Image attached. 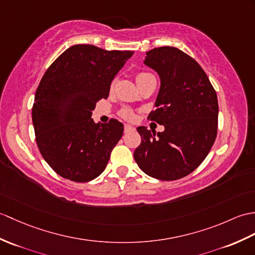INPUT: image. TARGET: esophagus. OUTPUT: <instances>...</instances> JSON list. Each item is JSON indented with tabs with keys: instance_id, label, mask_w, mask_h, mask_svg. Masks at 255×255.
<instances>
[{
	"instance_id": "obj_1",
	"label": "esophagus",
	"mask_w": 255,
	"mask_h": 255,
	"mask_svg": "<svg viewBox=\"0 0 255 255\" xmlns=\"http://www.w3.org/2000/svg\"><path fill=\"white\" fill-rule=\"evenodd\" d=\"M133 130H134V127L130 126V125H125V127H124V131H125V133L130 132V131H133Z\"/></svg>"
}]
</instances>
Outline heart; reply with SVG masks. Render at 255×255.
Listing matches in <instances>:
<instances>
[{"instance_id": "1", "label": "heart", "mask_w": 255, "mask_h": 255, "mask_svg": "<svg viewBox=\"0 0 255 255\" xmlns=\"http://www.w3.org/2000/svg\"><path fill=\"white\" fill-rule=\"evenodd\" d=\"M147 78H155V77L153 74L147 73V72H139V73H137V75H135V80H137V82L145 80ZM120 115L123 118H125V120H127V121H131L132 118L134 117L133 111L131 109L126 108V106H124V108H122L120 110Z\"/></svg>"}]
</instances>
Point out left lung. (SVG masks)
<instances>
[{
	"label": "left lung",
	"mask_w": 255,
	"mask_h": 255,
	"mask_svg": "<svg viewBox=\"0 0 255 255\" xmlns=\"http://www.w3.org/2000/svg\"><path fill=\"white\" fill-rule=\"evenodd\" d=\"M144 64L161 78L156 110L147 120L164 125L165 130L156 133L138 127L141 143L133 157L153 178L180 179L204 161L214 144L218 126L216 91L197 61L177 47L149 51Z\"/></svg>",
	"instance_id": "left-lung-1"
}]
</instances>
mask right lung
<instances>
[{
  "instance_id": "add662e5",
  "label": "right lung",
  "mask_w": 255,
  "mask_h": 255,
  "mask_svg": "<svg viewBox=\"0 0 255 255\" xmlns=\"http://www.w3.org/2000/svg\"><path fill=\"white\" fill-rule=\"evenodd\" d=\"M132 51L70 46L46 69L35 91L32 123L41 155L56 174L75 182L102 173L124 125L115 118L96 124L91 112L108 99L111 82Z\"/></svg>"
}]
</instances>
